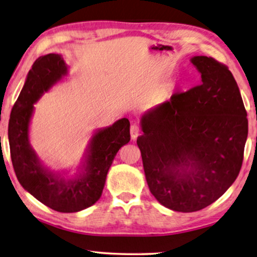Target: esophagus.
Wrapping results in <instances>:
<instances>
[{"label":"esophagus","mask_w":257,"mask_h":257,"mask_svg":"<svg viewBox=\"0 0 257 257\" xmlns=\"http://www.w3.org/2000/svg\"><path fill=\"white\" fill-rule=\"evenodd\" d=\"M139 134H141V128H139L137 124H133L132 127H130V136H132L133 141L137 139V137L139 136Z\"/></svg>","instance_id":"esophagus-1"}]
</instances>
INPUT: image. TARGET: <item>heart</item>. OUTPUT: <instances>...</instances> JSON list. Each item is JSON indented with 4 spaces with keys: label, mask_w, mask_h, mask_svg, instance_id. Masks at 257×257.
<instances>
[{
    "label": "heart",
    "mask_w": 257,
    "mask_h": 257,
    "mask_svg": "<svg viewBox=\"0 0 257 257\" xmlns=\"http://www.w3.org/2000/svg\"><path fill=\"white\" fill-rule=\"evenodd\" d=\"M175 87H176V84H169V85H166L165 88H163L161 91L160 96L162 99H169V97H171V95L174 93Z\"/></svg>",
    "instance_id": "heart-1"
}]
</instances>
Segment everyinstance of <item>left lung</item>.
I'll use <instances>...</instances> for the list:
<instances>
[{
	"instance_id": "obj_1",
	"label": "left lung",
	"mask_w": 257,
	"mask_h": 257,
	"mask_svg": "<svg viewBox=\"0 0 257 257\" xmlns=\"http://www.w3.org/2000/svg\"><path fill=\"white\" fill-rule=\"evenodd\" d=\"M190 60L201 74L200 85L147 110L137 138L152 194L179 212L199 211L230 188L248 134L239 88L228 67L207 56Z\"/></svg>"
}]
</instances>
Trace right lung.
<instances>
[{
  "label": "right lung",
  "mask_w": 257,
  "mask_h": 257,
  "mask_svg": "<svg viewBox=\"0 0 257 257\" xmlns=\"http://www.w3.org/2000/svg\"><path fill=\"white\" fill-rule=\"evenodd\" d=\"M67 74L62 55L48 54L37 59L13 105L8 130L13 169L22 188L45 206L66 213L81 211L101 198L116 153L130 141V122L122 118L95 130L73 176H68L69 171L55 172L41 163L29 141L35 103Z\"/></svg>",
  "instance_id": "1"
}]
</instances>
